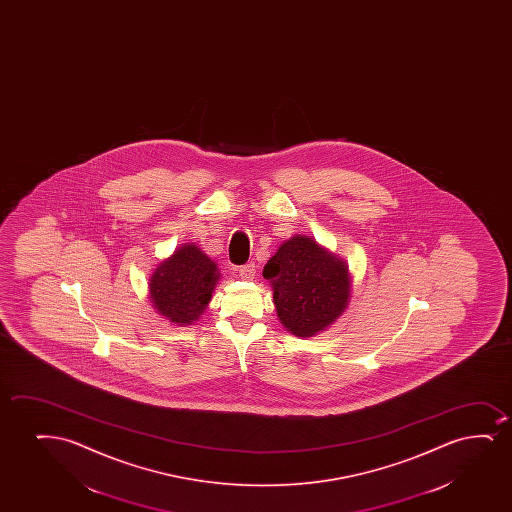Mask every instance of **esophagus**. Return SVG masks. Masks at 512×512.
I'll list each match as a JSON object with an SVG mask.
<instances>
[{"label": "esophagus", "mask_w": 512, "mask_h": 512, "mask_svg": "<svg viewBox=\"0 0 512 512\" xmlns=\"http://www.w3.org/2000/svg\"><path fill=\"white\" fill-rule=\"evenodd\" d=\"M255 264L253 262H248L245 266L239 267V276L243 278V280H253L255 278Z\"/></svg>", "instance_id": "1"}]
</instances>
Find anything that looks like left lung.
<instances>
[{
    "mask_svg": "<svg viewBox=\"0 0 512 512\" xmlns=\"http://www.w3.org/2000/svg\"><path fill=\"white\" fill-rule=\"evenodd\" d=\"M262 274L273 285L280 322L295 336L327 329L350 301L348 266L308 236L285 241Z\"/></svg>",
    "mask_w": 512,
    "mask_h": 512,
    "instance_id": "8db88e82",
    "label": "left lung"
}]
</instances>
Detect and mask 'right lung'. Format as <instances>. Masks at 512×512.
<instances>
[{
    "label": "right lung",
    "instance_id": "obj_1",
    "mask_svg": "<svg viewBox=\"0 0 512 512\" xmlns=\"http://www.w3.org/2000/svg\"><path fill=\"white\" fill-rule=\"evenodd\" d=\"M217 264L196 245H183L155 269L150 278L154 308L178 325H190L203 315L217 285Z\"/></svg>",
    "mask_w": 512,
    "mask_h": 512
}]
</instances>
